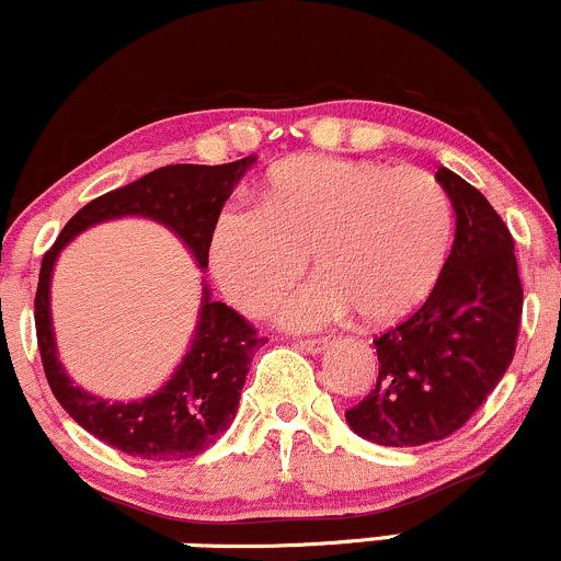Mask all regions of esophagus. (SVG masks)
I'll return each mask as SVG.
<instances>
[{
  "label": "esophagus",
  "instance_id": "34e87169",
  "mask_svg": "<svg viewBox=\"0 0 561 561\" xmlns=\"http://www.w3.org/2000/svg\"><path fill=\"white\" fill-rule=\"evenodd\" d=\"M296 346H299L301 352H307V354H320L322 348L328 346V339H299V341H296Z\"/></svg>",
  "mask_w": 561,
  "mask_h": 561
}]
</instances>
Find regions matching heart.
I'll return each instance as SVG.
<instances>
[{"instance_id": "1", "label": "heart", "mask_w": 561, "mask_h": 561, "mask_svg": "<svg viewBox=\"0 0 561 561\" xmlns=\"http://www.w3.org/2000/svg\"><path fill=\"white\" fill-rule=\"evenodd\" d=\"M451 236V199L425 170L312 154L278 164L260 204L220 209L209 265L241 312L262 314L314 254L322 275L283 301L288 328L331 325L354 309L388 325L425 305Z\"/></svg>"}]
</instances>
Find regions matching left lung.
I'll list each match as a JSON object with an SVG mask.
<instances>
[{
    "label": "left lung",
    "instance_id": "1",
    "mask_svg": "<svg viewBox=\"0 0 561 561\" xmlns=\"http://www.w3.org/2000/svg\"><path fill=\"white\" fill-rule=\"evenodd\" d=\"M457 213L451 254L425 305L373 341L378 383L346 420L380 446H423L459 431L517 348L523 283L515 239L476 186L438 168Z\"/></svg>",
    "mask_w": 561,
    "mask_h": 561
}]
</instances>
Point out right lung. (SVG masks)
<instances>
[{
    "mask_svg": "<svg viewBox=\"0 0 561 561\" xmlns=\"http://www.w3.org/2000/svg\"><path fill=\"white\" fill-rule=\"evenodd\" d=\"M252 162L254 157H243L228 164H168L128 186L107 191L78 209L57 236L55 247L44 254L36 301H33L44 375L62 410L91 436L115 446L117 451L173 462V459H188L209 449L220 438V433L233 423L249 365L256 348L267 339L233 307L213 301L209 294H204L199 325H196L188 354L154 397L128 401V404L123 401L110 404V401L91 397L70 383L55 352L49 320V278L59 249L72 236L96 222L123 215H141L173 228L196 256L199 267H207L217 215Z\"/></svg>",
    "mask_w": 561,
    "mask_h": 561,
    "instance_id": "right-lung-1",
    "label": "right lung"
}]
</instances>
